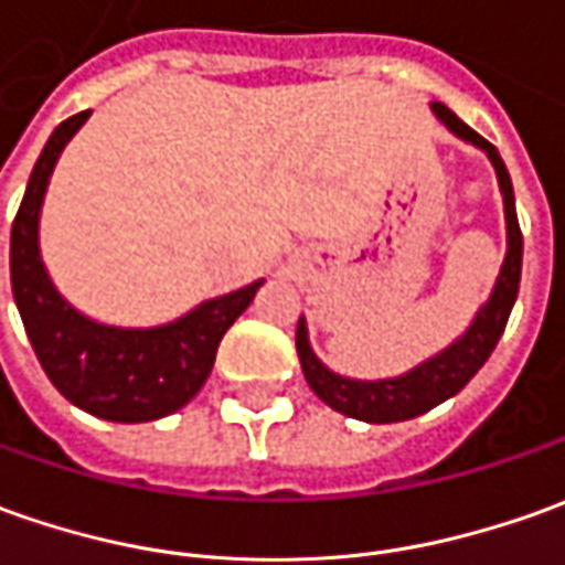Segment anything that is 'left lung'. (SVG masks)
<instances>
[{"mask_svg":"<svg viewBox=\"0 0 565 565\" xmlns=\"http://www.w3.org/2000/svg\"><path fill=\"white\" fill-rule=\"evenodd\" d=\"M436 117L463 141H470L476 148L489 153L498 182H501V194H504V213H508V259L501 266L498 284H494L492 299L479 309L476 321L467 328L458 343L439 352L436 359L417 364L414 371L402 374L393 380H349L337 377L324 364L315 359L309 349V337H306V324L299 318L297 324V352L302 374L309 380L312 393L331 405L333 412L364 420V424H398V420H412L417 414H427L429 408L443 405L445 398L458 395L473 374L489 362V355L498 347L501 333L508 328L510 309L520 294V271H523V232L516 222V203H513V185H510V172L501 160V153L492 141L473 132L463 120H458L445 105H433Z\"/></svg>","mask_w":565,"mask_h":565,"instance_id":"left-lung-1","label":"left lung"}]
</instances>
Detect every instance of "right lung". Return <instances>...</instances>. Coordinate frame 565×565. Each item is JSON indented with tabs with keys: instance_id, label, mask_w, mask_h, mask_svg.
I'll use <instances>...</instances> for the list:
<instances>
[{
	"instance_id": "right-lung-1",
	"label": "right lung",
	"mask_w": 565,
	"mask_h": 565,
	"mask_svg": "<svg viewBox=\"0 0 565 565\" xmlns=\"http://www.w3.org/2000/svg\"><path fill=\"white\" fill-rule=\"evenodd\" d=\"M92 110L73 114L45 141L11 225V294L30 347L55 390L76 408L114 424H145L179 412L213 371L225 331L259 284L210 299L185 318L126 331L95 324L57 297L40 259V206L55 160Z\"/></svg>"
}]
</instances>
